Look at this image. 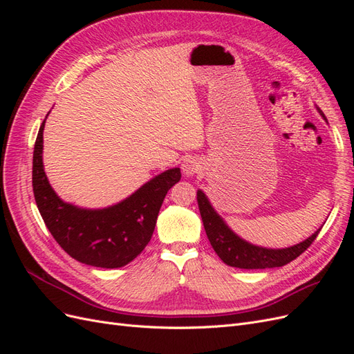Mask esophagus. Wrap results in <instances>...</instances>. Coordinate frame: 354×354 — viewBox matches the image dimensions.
<instances>
[{
    "instance_id": "34e87169",
    "label": "esophagus",
    "mask_w": 354,
    "mask_h": 354,
    "mask_svg": "<svg viewBox=\"0 0 354 354\" xmlns=\"http://www.w3.org/2000/svg\"><path fill=\"white\" fill-rule=\"evenodd\" d=\"M181 169H183V173L186 176H194L196 174L198 171H201V165H199V160L195 158H186L183 160V164H181Z\"/></svg>"
}]
</instances>
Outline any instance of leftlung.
<instances>
[{"label": "left lung", "mask_w": 354, "mask_h": 354, "mask_svg": "<svg viewBox=\"0 0 354 354\" xmlns=\"http://www.w3.org/2000/svg\"><path fill=\"white\" fill-rule=\"evenodd\" d=\"M196 196L202 223L203 227H205L209 243L220 259L230 267H239V269H272V267H282L301 255L315 242L320 232L319 229L308 239L291 246V248H261V246L251 245L238 238L224 224L218 214L214 211L207 196L202 194V190H198Z\"/></svg>", "instance_id": "left-lung-1"}]
</instances>
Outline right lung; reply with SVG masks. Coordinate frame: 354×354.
<instances>
[{
	"label": "right lung",
	"mask_w": 354,
	"mask_h": 354,
	"mask_svg": "<svg viewBox=\"0 0 354 354\" xmlns=\"http://www.w3.org/2000/svg\"><path fill=\"white\" fill-rule=\"evenodd\" d=\"M42 121L32 160L37 207L53 238L80 263L118 269L133 261L151 241L167 192L180 180V168L156 176L118 205L81 209L63 202L51 189L42 165Z\"/></svg>",
	"instance_id": "add662e5"
}]
</instances>
